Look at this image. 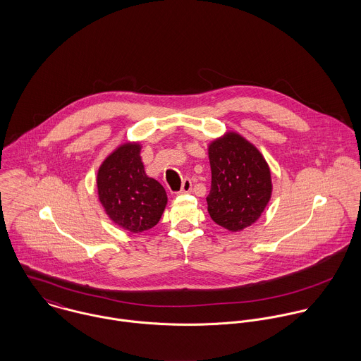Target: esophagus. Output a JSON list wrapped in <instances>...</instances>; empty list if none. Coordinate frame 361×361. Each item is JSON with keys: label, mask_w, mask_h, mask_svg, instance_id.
I'll list each match as a JSON object with an SVG mask.
<instances>
[{"label": "esophagus", "mask_w": 361, "mask_h": 361, "mask_svg": "<svg viewBox=\"0 0 361 361\" xmlns=\"http://www.w3.org/2000/svg\"><path fill=\"white\" fill-rule=\"evenodd\" d=\"M192 192V182L190 179H185L182 182V188L179 190V195H185V193H190Z\"/></svg>", "instance_id": "obj_1"}]
</instances>
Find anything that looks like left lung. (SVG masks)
Segmentation results:
<instances>
[{"label": "left lung", "mask_w": 361, "mask_h": 361, "mask_svg": "<svg viewBox=\"0 0 361 361\" xmlns=\"http://www.w3.org/2000/svg\"><path fill=\"white\" fill-rule=\"evenodd\" d=\"M211 190L208 214L215 224L240 232L252 226L271 200V169L257 147L238 132L208 143Z\"/></svg>", "instance_id": "1"}]
</instances>
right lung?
<instances>
[{
    "label": "right lung",
    "mask_w": 361,
    "mask_h": 361,
    "mask_svg": "<svg viewBox=\"0 0 361 361\" xmlns=\"http://www.w3.org/2000/svg\"><path fill=\"white\" fill-rule=\"evenodd\" d=\"M140 152V142L119 145L104 158L96 179L106 216L130 233L155 226L168 203L162 185L146 173Z\"/></svg>",
    "instance_id": "1"
}]
</instances>
